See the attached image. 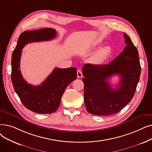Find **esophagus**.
<instances>
[{"label":"esophagus","instance_id":"1","mask_svg":"<svg viewBox=\"0 0 152 152\" xmlns=\"http://www.w3.org/2000/svg\"><path fill=\"white\" fill-rule=\"evenodd\" d=\"M77 77L78 78H81L83 77V73L80 69L77 71Z\"/></svg>","mask_w":152,"mask_h":152}]
</instances>
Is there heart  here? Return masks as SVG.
Returning a JSON list of instances; mask_svg holds the SVG:
<instances>
[{
    "label": "heart",
    "instance_id": "obj_1",
    "mask_svg": "<svg viewBox=\"0 0 152 152\" xmlns=\"http://www.w3.org/2000/svg\"><path fill=\"white\" fill-rule=\"evenodd\" d=\"M111 54V49L108 46L104 47L98 50L96 53L92 56L90 61L94 64H100L102 63Z\"/></svg>",
    "mask_w": 152,
    "mask_h": 152
}]
</instances>
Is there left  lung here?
Here are the masks:
<instances>
[{
  "label": "left lung",
  "instance_id": "1",
  "mask_svg": "<svg viewBox=\"0 0 152 152\" xmlns=\"http://www.w3.org/2000/svg\"><path fill=\"white\" fill-rule=\"evenodd\" d=\"M126 44L121 53L108 64H85L83 67L84 104L89 113L107 115L117 113L133 98L140 80L141 67L138 52L130 37L123 34ZM119 75L117 89L108 79Z\"/></svg>",
  "mask_w": 152,
  "mask_h": 152
}]
</instances>
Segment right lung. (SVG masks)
<instances>
[{
    "mask_svg": "<svg viewBox=\"0 0 152 152\" xmlns=\"http://www.w3.org/2000/svg\"><path fill=\"white\" fill-rule=\"evenodd\" d=\"M56 35V30L50 28L25 31L12 56L11 79L15 91L26 108L38 114H51L58 109L65 89L76 79L77 69L55 68L40 85L33 86L25 81L20 70L22 50L27 43L48 41Z\"/></svg>",
    "mask_w": 152,
    "mask_h": 152,
    "instance_id": "add662e5",
    "label": "right lung"
}]
</instances>
